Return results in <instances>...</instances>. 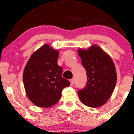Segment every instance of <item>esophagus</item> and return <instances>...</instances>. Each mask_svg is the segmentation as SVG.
<instances>
[{
  "label": "esophagus",
  "mask_w": 134,
  "mask_h": 134,
  "mask_svg": "<svg viewBox=\"0 0 134 134\" xmlns=\"http://www.w3.org/2000/svg\"><path fill=\"white\" fill-rule=\"evenodd\" d=\"M70 82H71V85H73V84H74V79H71V80H70Z\"/></svg>",
  "instance_id": "1"
}]
</instances>
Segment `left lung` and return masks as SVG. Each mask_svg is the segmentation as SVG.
Returning <instances> with one entry per match:
<instances>
[{
    "label": "left lung",
    "instance_id": "1",
    "mask_svg": "<svg viewBox=\"0 0 134 134\" xmlns=\"http://www.w3.org/2000/svg\"><path fill=\"white\" fill-rule=\"evenodd\" d=\"M78 54L87 74L86 85L78 91L80 102L90 107H101L115 88L117 76L115 64L111 57L97 45L86 50L79 49Z\"/></svg>",
    "mask_w": 134,
    "mask_h": 134
}]
</instances>
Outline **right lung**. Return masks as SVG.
I'll use <instances>...</instances> for the list:
<instances>
[{
	"label": "right lung",
	"instance_id": "right-lung-1",
	"mask_svg": "<svg viewBox=\"0 0 134 134\" xmlns=\"http://www.w3.org/2000/svg\"><path fill=\"white\" fill-rule=\"evenodd\" d=\"M59 52L44 44L35 52L23 74L25 90L29 100L39 107H50L59 102L63 88L70 82L62 76L63 69L57 63Z\"/></svg>",
	"mask_w": 134,
	"mask_h": 134
}]
</instances>
